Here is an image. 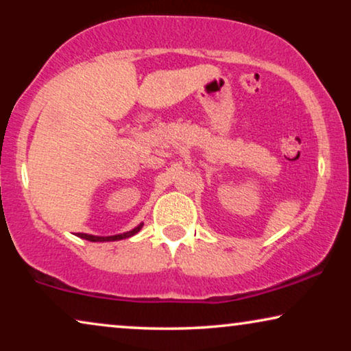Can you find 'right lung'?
<instances>
[{
    "label": "right lung",
    "instance_id": "1",
    "mask_svg": "<svg viewBox=\"0 0 351 351\" xmlns=\"http://www.w3.org/2000/svg\"><path fill=\"white\" fill-rule=\"evenodd\" d=\"M143 227V223H138L136 228L129 230L126 233H119V234H112V237H95V234H88V233H78L80 238L83 239H88V241H93V243H105V241H119V239H126V238H131L134 234L141 232V228Z\"/></svg>",
    "mask_w": 351,
    "mask_h": 351
}]
</instances>
